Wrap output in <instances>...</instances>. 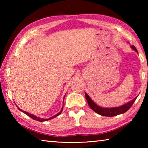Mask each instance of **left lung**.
Listing matches in <instances>:
<instances>
[{"label": "left lung", "instance_id": "8db88e82", "mask_svg": "<svg viewBox=\"0 0 148 148\" xmlns=\"http://www.w3.org/2000/svg\"><path fill=\"white\" fill-rule=\"evenodd\" d=\"M131 48L138 53V51L136 47L134 46H131ZM85 95H86V98L88 103L89 107L93 110L94 112H96L99 115L102 116H107V117H113L117 116V115L122 114L126 112L127 110L132 106V105L133 104L134 101H136V99L138 97H135L134 99H132V101H129L127 103H125V104L122 105V106H117V107H112V108H104L99 106L98 104H97L95 102L92 101V100L90 98V97L87 95L86 92H85Z\"/></svg>", "mask_w": 148, "mask_h": 148}]
</instances>
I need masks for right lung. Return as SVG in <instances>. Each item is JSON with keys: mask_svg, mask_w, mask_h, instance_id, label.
<instances>
[{"mask_svg": "<svg viewBox=\"0 0 148 148\" xmlns=\"http://www.w3.org/2000/svg\"><path fill=\"white\" fill-rule=\"evenodd\" d=\"M64 97H65V95L64 96V98H63V101H64ZM63 103H64V102H63ZM17 108H18V109L20 110V111L21 112H23L24 114H25L26 115H27V116H29L30 117H31L32 119H34V120H36V121H40V122H43V121H47V120H49V119H53L54 117H57V116H59L60 114H61V112H62V109H63V106H62V108H61V111H60L58 114H57L56 116H52L51 117H49V118H48V119H44V118H40V117H37V116H34V114H30V113H29V112H25V111H24V110H22L21 108H19L18 107V106H17Z\"/></svg>", "mask_w": 148, "mask_h": 148, "instance_id": "obj_1", "label": "right lung"}]
</instances>
